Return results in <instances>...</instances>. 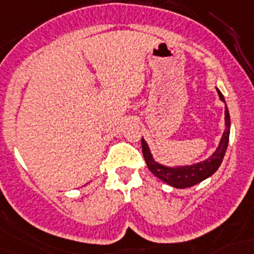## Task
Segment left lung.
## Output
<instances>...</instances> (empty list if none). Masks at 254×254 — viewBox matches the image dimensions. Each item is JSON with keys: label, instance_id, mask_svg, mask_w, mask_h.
I'll list each match as a JSON object with an SVG mask.
<instances>
[{"label": "left lung", "instance_id": "8db88e82", "mask_svg": "<svg viewBox=\"0 0 254 254\" xmlns=\"http://www.w3.org/2000/svg\"><path fill=\"white\" fill-rule=\"evenodd\" d=\"M216 92L219 95L220 100L226 106L224 107V131L216 150L207 159L194 163V164H185V166H166V164H162L154 159L147 142L145 141V138H142V152H143V158H145L148 170L151 171L158 179L171 187L177 188V189H185V188H190L198 184L201 181L206 180L207 177L213 176L223 162L228 141H230L231 119L224 96L219 91V88H216Z\"/></svg>", "mask_w": 254, "mask_h": 254}]
</instances>
